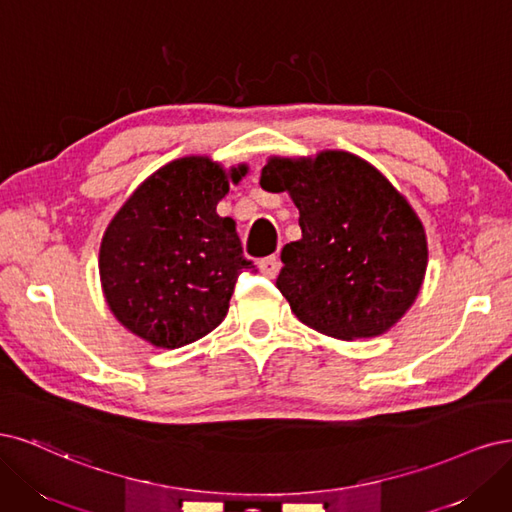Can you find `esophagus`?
Listing matches in <instances>:
<instances>
[{"label": "esophagus", "instance_id": "esophagus-1", "mask_svg": "<svg viewBox=\"0 0 512 512\" xmlns=\"http://www.w3.org/2000/svg\"><path fill=\"white\" fill-rule=\"evenodd\" d=\"M259 270L261 274L266 278H276L278 270H280V261L276 255H270V257H263L259 259Z\"/></svg>", "mask_w": 512, "mask_h": 512}]
</instances>
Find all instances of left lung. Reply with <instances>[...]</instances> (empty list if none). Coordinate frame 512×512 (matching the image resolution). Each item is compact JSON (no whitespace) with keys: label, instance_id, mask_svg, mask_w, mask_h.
Segmentation results:
<instances>
[{"label":"left lung","instance_id":"1","mask_svg":"<svg viewBox=\"0 0 512 512\" xmlns=\"http://www.w3.org/2000/svg\"><path fill=\"white\" fill-rule=\"evenodd\" d=\"M259 185L300 210L302 238L283 246L276 287L304 325L357 340L406 315L427 270L425 229L372 163L346 151L270 157Z\"/></svg>","mask_w":512,"mask_h":512}]
</instances>
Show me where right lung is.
<instances>
[{"label": "right lung", "mask_w": 512, "mask_h": 512, "mask_svg": "<svg viewBox=\"0 0 512 512\" xmlns=\"http://www.w3.org/2000/svg\"><path fill=\"white\" fill-rule=\"evenodd\" d=\"M249 174L210 157H180L148 176L108 223L100 280L110 312L159 349H180L219 327L236 278L255 272L236 221L217 204Z\"/></svg>", "instance_id": "obj_1"}]
</instances>
